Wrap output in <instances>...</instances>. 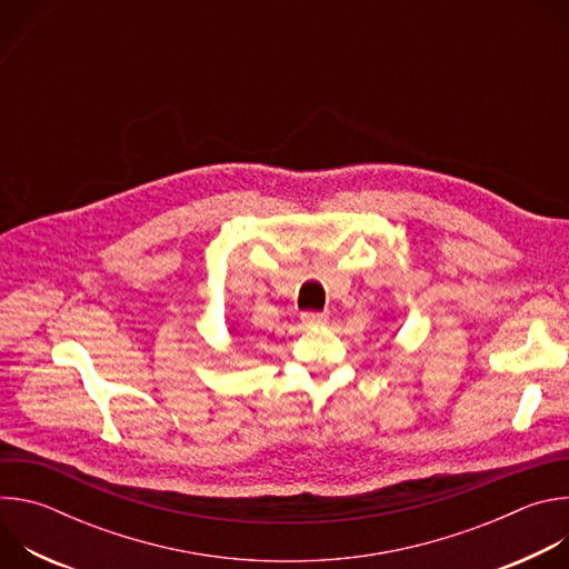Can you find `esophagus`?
Wrapping results in <instances>:
<instances>
[{"label":"esophagus","mask_w":569,"mask_h":569,"mask_svg":"<svg viewBox=\"0 0 569 569\" xmlns=\"http://www.w3.org/2000/svg\"><path fill=\"white\" fill-rule=\"evenodd\" d=\"M301 321L306 323V327H310V329H319V327H327L329 315H323V312H303Z\"/></svg>","instance_id":"1"}]
</instances>
